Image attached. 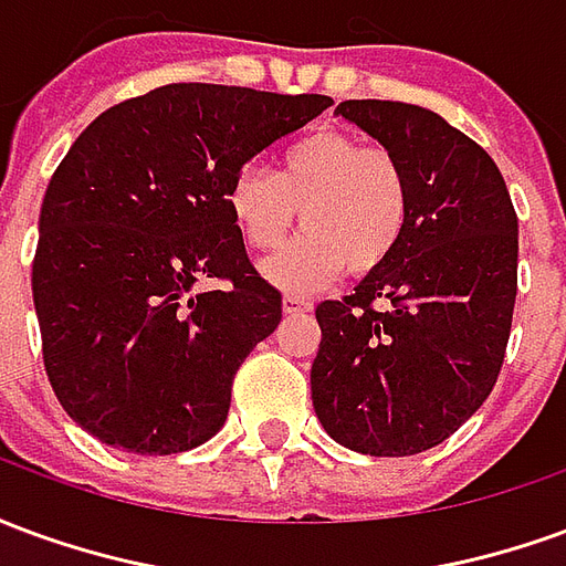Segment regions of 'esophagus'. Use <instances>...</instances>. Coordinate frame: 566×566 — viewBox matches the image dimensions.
Wrapping results in <instances>:
<instances>
[{
  "label": "esophagus",
  "mask_w": 566,
  "mask_h": 566,
  "mask_svg": "<svg viewBox=\"0 0 566 566\" xmlns=\"http://www.w3.org/2000/svg\"><path fill=\"white\" fill-rule=\"evenodd\" d=\"M312 308V300L303 294H284V312L287 315H300V312H308Z\"/></svg>",
  "instance_id": "1"
}]
</instances>
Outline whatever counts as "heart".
<instances>
[{
    "mask_svg": "<svg viewBox=\"0 0 566 566\" xmlns=\"http://www.w3.org/2000/svg\"><path fill=\"white\" fill-rule=\"evenodd\" d=\"M409 199L400 157L339 129L291 142L275 172L245 166L227 187V209L258 251L282 245L300 209L306 233L266 263V279L287 291L321 287L343 270H381L406 233Z\"/></svg>",
    "mask_w": 566,
    "mask_h": 566,
    "instance_id": "1",
    "label": "heart"
}]
</instances>
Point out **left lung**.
I'll return each mask as SVG.
<instances>
[{"instance_id": "obj_1", "label": "left lung", "mask_w": 566, "mask_h": 566, "mask_svg": "<svg viewBox=\"0 0 566 566\" xmlns=\"http://www.w3.org/2000/svg\"><path fill=\"white\" fill-rule=\"evenodd\" d=\"M336 115L400 157L412 199L391 260L355 294L315 308L312 403L345 449L406 458L449 439L497 381L518 291V218L497 163L437 112L345 99Z\"/></svg>"}]
</instances>
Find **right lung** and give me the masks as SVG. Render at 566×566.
Segmentation results:
<instances>
[{
	"label": "right lung",
	"instance_id": "right-lung-1",
	"mask_svg": "<svg viewBox=\"0 0 566 566\" xmlns=\"http://www.w3.org/2000/svg\"><path fill=\"white\" fill-rule=\"evenodd\" d=\"M331 96L166 84L112 105L44 190L32 300L48 381L112 449L178 454L227 421L235 369L282 321L227 209L248 160ZM221 292H197L202 281Z\"/></svg>",
	"mask_w": 566,
	"mask_h": 566
}]
</instances>
